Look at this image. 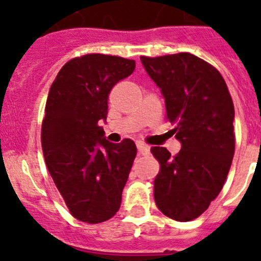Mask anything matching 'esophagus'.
Segmentation results:
<instances>
[{"label": "esophagus", "mask_w": 261, "mask_h": 261, "mask_svg": "<svg viewBox=\"0 0 261 261\" xmlns=\"http://www.w3.org/2000/svg\"><path fill=\"white\" fill-rule=\"evenodd\" d=\"M137 147H138V151H139L140 155H148L149 153V147L146 146V144L137 143Z\"/></svg>", "instance_id": "1"}]
</instances>
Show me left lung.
<instances>
[{
	"label": "left lung",
	"instance_id": "1",
	"mask_svg": "<svg viewBox=\"0 0 261 261\" xmlns=\"http://www.w3.org/2000/svg\"><path fill=\"white\" fill-rule=\"evenodd\" d=\"M140 62L160 88L181 143L176 156L164 147L151 148L160 163L153 182L156 206L174 221H192L217 198L230 171L234 103L221 73L192 54L142 56Z\"/></svg>",
	"mask_w": 261,
	"mask_h": 261
}]
</instances>
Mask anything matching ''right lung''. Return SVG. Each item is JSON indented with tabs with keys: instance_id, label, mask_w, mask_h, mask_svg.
<instances>
[{
	"instance_id": "1",
	"label": "right lung",
	"mask_w": 261,
	"mask_h": 261,
	"mask_svg": "<svg viewBox=\"0 0 261 261\" xmlns=\"http://www.w3.org/2000/svg\"><path fill=\"white\" fill-rule=\"evenodd\" d=\"M134 69V60L89 54L69 60L49 88L42 123L44 160L68 209L81 222L101 223L121 207L137 146L131 139L106 140L99 123L106 122L112 88Z\"/></svg>"
}]
</instances>
